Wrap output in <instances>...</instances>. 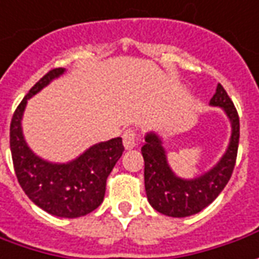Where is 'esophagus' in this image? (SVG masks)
<instances>
[{
	"mask_svg": "<svg viewBox=\"0 0 259 259\" xmlns=\"http://www.w3.org/2000/svg\"><path fill=\"white\" fill-rule=\"evenodd\" d=\"M139 143H140V135L137 133L136 130L130 129L127 132H124V135H123V144H124L126 149H133Z\"/></svg>",
	"mask_w": 259,
	"mask_h": 259,
	"instance_id": "1",
	"label": "esophagus"
}]
</instances>
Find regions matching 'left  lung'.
Instances as JSON below:
<instances>
[{
    "mask_svg": "<svg viewBox=\"0 0 259 259\" xmlns=\"http://www.w3.org/2000/svg\"><path fill=\"white\" fill-rule=\"evenodd\" d=\"M212 106L226 110L233 124V135L228 150L217 166L194 180H181L176 177L167 164L166 153L159 137L154 133L146 136L142 147L144 159V189L147 200L156 211L168 217H189L210 205L223 191L234 171L238 142L240 117L233 100L220 83L210 102Z\"/></svg>",
    "mask_w": 259,
    "mask_h": 259,
    "instance_id": "left-lung-1",
    "label": "left lung"
}]
</instances>
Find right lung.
I'll return each mask as SVG.
<instances>
[{"instance_id":"right-lung-1","label":"right lung","mask_w":259,"mask_h":259,"mask_svg":"<svg viewBox=\"0 0 259 259\" xmlns=\"http://www.w3.org/2000/svg\"><path fill=\"white\" fill-rule=\"evenodd\" d=\"M61 73H63L62 68L49 70L21 100L12 115L10 147L19 186L29 200L52 215L76 218L92 212L102 204L107 177L120 159L124 147L122 139L116 137L95 144L68 164H52L29 150L21 130V117L26 100Z\"/></svg>"}]
</instances>
